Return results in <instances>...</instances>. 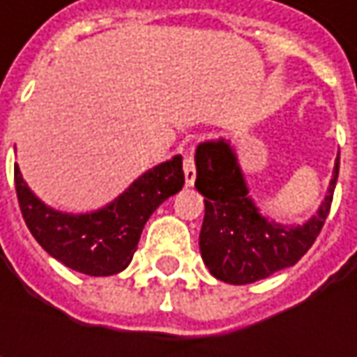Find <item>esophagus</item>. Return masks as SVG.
Returning a JSON list of instances; mask_svg holds the SVG:
<instances>
[{"label":"esophagus","instance_id":"obj_1","mask_svg":"<svg viewBox=\"0 0 357 357\" xmlns=\"http://www.w3.org/2000/svg\"><path fill=\"white\" fill-rule=\"evenodd\" d=\"M183 167H185L186 186H192L195 185V178H197V167H195V155H192V151L185 155V162H183Z\"/></svg>","mask_w":357,"mask_h":357}]
</instances>
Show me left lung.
<instances>
[{"instance_id": "left-lung-1", "label": "left lung", "mask_w": 357, "mask_h": 357, "mask_svg": "<svg viewBox=\"0 0 357 357\" xmlns=\"http://www.w3.org/2000/svg\"><path fill=\"white\" fill-rule=\"evenodd\" d=\"M197 183L204 195V220L200 228V254L211 274L228 284H252L294 266L316 242L330 214L334 178L318 214L302 227H284L264 218L254 206L236 157L225 141L202 143L197 149Z\"/></svg>"}]
</instances>
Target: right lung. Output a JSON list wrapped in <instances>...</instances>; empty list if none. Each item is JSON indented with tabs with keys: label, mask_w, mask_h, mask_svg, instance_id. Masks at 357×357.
<instances>
[{
	"label": "right lung",
	"mask_w": 357,
	"mask_h": 357,
	"mask_svg": "<svg viewBox=\"0 0 357 357\" xmlns=\"http://www.w3.org/2000/svg\"><path fill=\"white\" fill-rule=\"evenodd\" d=\"M23 220L33 238L67 268L87 276H111L129 266L149 216L185 185L183 158L144 172L103 211L63 214L45 206L13 169Z\"/></svg>",
	"instance_id": "obj_1"
}]
</instances>
